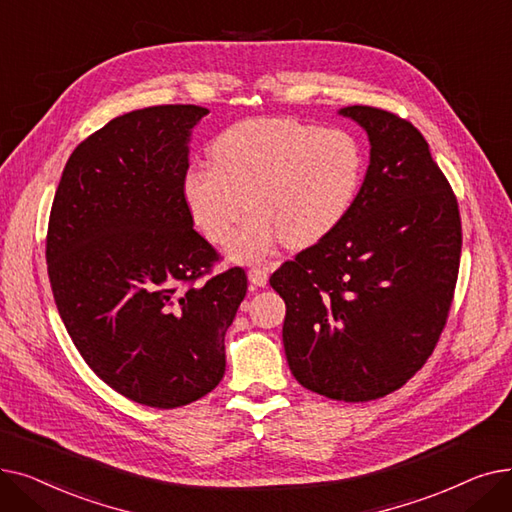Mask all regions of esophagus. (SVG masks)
Segmentation results:
<instances>
[{"label":"esophagus","mask_w":512,"mask_h":512,"mask_svg":"<svg viewBox=\"0 0 512 512\" xmlns=\"http://www.w3.org/2000/svg\"><path fill=\"white\" fill-rule=\"evenodd\" d=\"M248 279L254 287H264L266 283H269V273H266L264 269H250Z\"/></svg>","instance_id":"esophagus-1"}]
</instances>
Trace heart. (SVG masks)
I'll use <instances>...</instances> for the list:
<instances>
[{"label": "heart", "instance_id": "obj_1", "mask_svg": "<svg viewBox=\"0 0 512 512\" xmlns=\"http://www.w3.org/2000/svg\"><path fill=\"white\" fill-rule=\"evenodd\" d=\"M362 177L364 152L352 133L296 118H248L212 141L210 164L187 168L183 200L216 246L250 210L227 256L254 264L281 241L300 250L329 237L350 214Z\"/></svg>", "mask_w": 512, "mask_h": 512}]
</instances>
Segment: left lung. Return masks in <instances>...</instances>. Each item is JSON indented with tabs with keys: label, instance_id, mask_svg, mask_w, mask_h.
I'll use <instances>...</instances> for the list:
<instances>
[{
	"label": "left lung",
	"instance_id": "left-lung-1",
	"mask_svg": "<svg viewBox=\"0 0 512 512\" xmlns=\"http://www.w3.org/2000/svg\"><path fill=\"white\" fill-rule=\"evenodd\" d=\"M337 114L369 137L367 175L346 221L271 285L287 306L291 375L321 396L367 402L402 387L433 352L462 233L454 193L408 120L371 106Z\"/></svg>",
	"mask_w": 512,
	"mask_h": 512
}]
</instances>
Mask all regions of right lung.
<instances>
[{
    "instance_id": "add662e5",
    "label": "right lung",
    "mask_w": 512,
    "mask_h": 512,
    "mask_svg": "<svg viewBox=\"0 0 512 512\" xmlns=\"http://www.w3.org/2000/svg\"><path fill=\"white\" fill-rule=\"evenodd\" d=\"M202 106L118 116L70 154L47 229V273L91 371L152 408L196 402L225 375L241 269L196 283L218 258L183 200Z\"/></svg>"
}]
</instances>
